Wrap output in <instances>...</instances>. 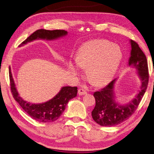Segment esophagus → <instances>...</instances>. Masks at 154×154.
<instances>
[{
  "label": "esophagus",
  "mask_w": 154,
  "mask_h": 154,
  "mask_svg": "<svg viewBox=\"0 0 154 154\" xmlns=\"http://www.w3.org/2000/svg\"><path fill=\"white\" fill-rule=\"evenodd\" d=\"M78 93L80 95H82L86 94V90H84V89H82V88H79L78 89Z\"/></svg>",
  "instance_id": "34e87169"
}]
</instances>
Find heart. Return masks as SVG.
Instances as JSON below:
<instances>
[{
	"mask_svg": "<svg viewBox=\"0 0 154 154\" xmlns=\"http://www.w3.org/2000/svg\"><path fill=\"white\" fill-rule=\"evenodd\" d=\"M122 53L118 46L105 40H91L78 49L75 62L70 61L68 68L74 74H79L80 68H87V76L95 86L108 83L120 64Z\"/></svg>",
	"mask_w": 154,
	"mask_h": 154,
	"instance_id": "b5f03b06",
	"label": "heart"
}]
</instances>
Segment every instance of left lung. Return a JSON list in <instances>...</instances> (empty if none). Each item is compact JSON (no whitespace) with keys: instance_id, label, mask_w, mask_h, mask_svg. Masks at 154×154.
<instances>
[{"instance_id":"obj_1","label":"left lung","mask_w":154,"mask_h":154,"mask_svg":"<svg viewBox=\"0 0 154 154\" xmlns=\"http://www.w3.org/2000/svg\"><path fill=\"white\" fill-rule=\"evenodd\" d=\"M131 43L132 49L128 64L138 70L142 80L140 90L134 100L125 105H119L115 101L113 89L116 79L95 91L94 94L95 105L91 116L95 122L101 126H112L127 120L137 109L148 87L149 72L146 57L137 43L131 40Z\"/></svg>"}]
</instances>
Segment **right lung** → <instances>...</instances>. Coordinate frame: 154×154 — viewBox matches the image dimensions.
<instances>
[{"label": "right lung", "mask_w": 154, "mask_h": 154, "mask_svg": "<svg viewBox=\"0 0 154 154\" xmlns=\"http://www.w3.org/2000/svg\"><path fill=\"white\" fill-rule=\"evenodd\" d=\"M67 32L63 29L47 30L44 29H37L30 35L28 38L21 43L26 44L28 42L37 39H46L48 40L54 39L58 37L66 35ZM9 78L10 90L14 100L18 102L23 111L34 120L42 122H51L57 121L62 115L65 109L68 101L77 95L78 88L65 86L63 87L59 93L52 100L43 103L32 104L22 100L19 96L16 90L14 82L9 67Z\"/></svg>", "instance_id": "obj_1"}]
</instances>
